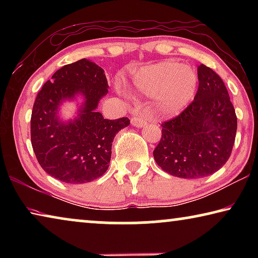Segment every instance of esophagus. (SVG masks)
I'll use <instances>...</instances> for the list:
<instances>
[{
	"label": "esophagus",
	"instance_id": "34e87169",
	"mask_svg": "<svg viewBox=\"0 0 258 258\" xmlns=\"http://www.w3.org/2000/svg\"><path fill=\"white\" fill-rule=\"evenodd\" d=\"M131 124L135 126V127L141 128V127H143V126L147 125V120H146L145 117L141 116V115L133 116L132 118H131Z\"/></svg>",
	"mask_w": 258,
	"mask_h": 258
}]
</instances>
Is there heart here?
Segmentation results:
<instances>
[{"instance_id":"1","label":"heart","mask_w":258,"mask_h":258,"mask_svg":"<svg viewBox=\"0 0 258 258\" xmlns=\"http://www.w3.org/2000/svg\"><path fill=\"white\" fill-rule=\"evenodd\" d=\"M132 87L147 97H155L161 113L180 112L194 99L198 76L189 66L175 61H163L138 69L132 75Z\"/></svg>"}]
</instances>
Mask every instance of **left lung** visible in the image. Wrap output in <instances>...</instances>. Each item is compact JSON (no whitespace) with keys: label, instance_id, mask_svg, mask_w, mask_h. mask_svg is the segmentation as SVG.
<instances>
[{"label":"left lung","instance_id":"obj_1","mask_svg":"<svg viewBox=\"0 0 258 258\" xmlns=\"http://www.w3.org/2000/svg\"><path fill=\"white\" fill-rule=\"evenodd\" d=\"M199 87L189 106L161 124L154 150L156 163L173 176L200 178L217 172L230 158L237 133V116L222 78L198 66Z\"/></svg>","mask_w":258,"mask_h":258}]
</instances>
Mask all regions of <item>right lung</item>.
Wrapping results in <instances>:
<instances>
[{
    "label": "right lung",
    "instance_id": "1",
    "mask_svg": "<svg viewBox=\"0 0 258 258\" xmlns=\"http://www.w3.org/2000/svg\"><path fill=\"white\" fill-rule=\"evenodd\" d=\"M104 71L81 59L56 71L35 100L30 140L41 167L61 182L82 184L102 176L109 167L116 134L130 125L127 117L104 119L97 109L108 93ZM82 102L74 119L58 116L63 102Z\"/></svg>",
    "mask_w": 258,
    "mask_h": 258
}]
</instances>
